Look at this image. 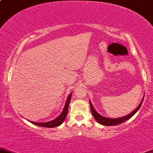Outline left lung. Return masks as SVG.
<instances>
[{
    "label": "left lung",
    "instance_id": "left-lung-1",
    "mask_svg": "<svg viewBox=\"0 0 153 153\" xmlns=\"http://www.w3.org/2000/svg\"><path fill=\"white\" fill-rule=\"evenodd\" d=\"M143 100H144V99L141 100V103H140L139 105L137 107V108H135V109L133 112H132V113H130V114H128L127 116H124V117L117 118V119H109V118H106V117H104V116H101L100 113H97V111L94 109V106H93V105H92V103H91V101H90V107H91V113H92L93 116H94V118L95 119V120L97 121V122H98L99 123L102 124V125L112 126V125H116V124L123 123V122H126L127 120H128L129 119H130V118H131L132 116H133V115H134L135 113H136L138 110H139V108H141V105H142V103H143Z\"/></svg>",
    "mask_w": 153,
    "mask_h": 153
}]
</instances>
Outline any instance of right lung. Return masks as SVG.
I'll list each match as a JSON object with an SVG mask.
<instances>
[{
	"label": "right lung",
	"mask_w": 153,
	"mask_h": 153,
	"mask_svg": "<svg viewBox=\"0 0 153 153\" xmlns=\"http://www.w3.org/2000/svg\"><path fill=\"white\" fill-rule=\"evenodd\" d=\"M71 95L72 94L71 93L69 94V96L68 97L67 100H66L65 107L63 108V111H62V113L58 116L56 119H53V120L51 121V122H45V123H37V122H31V121L29 120V122H31V123L35 124L37 126H40V127H58L60 124H62V122H64V120L65 119L66 116H67L68 114V105L69 103H70L71 101Z\"/></svg>",
	"instance_id": "right-lung-1"
}]
</instances>
